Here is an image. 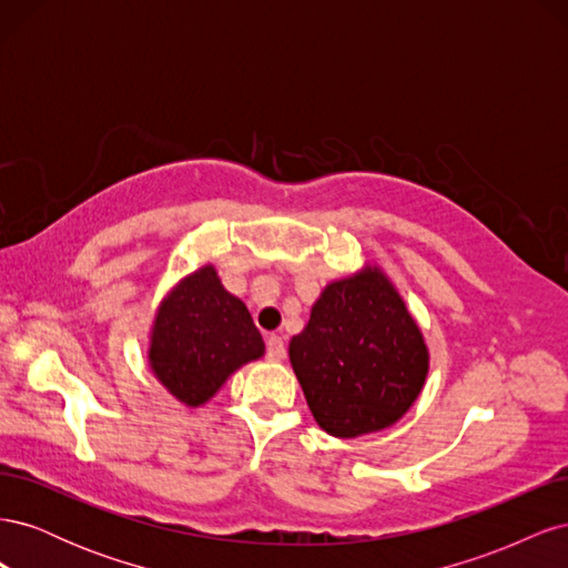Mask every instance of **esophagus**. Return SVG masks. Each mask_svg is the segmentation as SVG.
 <instances>
[{
    "label": "esophagus",
    "instance_id": "obj_1",
    "mask_svg": "<svg viewBox=\"0 0 568 568\" xmlns=\"http://www.w3.org/2000/svg\"><path fill=\"white\" fill-rule=\"evenodd\" d=\"M286 348H284V341L280 336H267V357L274 359V363H280L284 359Z\"/></svg>",
    "mask_w": 568,
    "mask_h": 568
}]
</instances>
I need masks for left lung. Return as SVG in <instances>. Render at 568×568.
Wrapping results in <instances>:
<instances>
[{
	"label": "left lung",
	"mask_w": 568,
	"mask_h": 568,
	"mask_svg": "<svg viewBox=\"0 0 568 568\" xmlns=\"http://www.w3.org/2000/svg\"><path fill=\"white\" fill-rule=\"evenodd\" d=\"M288 357L315 422L336 438L398 422L428 372L419 326L376 267L322 291Z\"/></svg>",
	"instance_id": "left-lung-1"
}]
</instances>
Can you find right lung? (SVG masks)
I'll return each instance as SVG.
<instances>
[{"label": "right lung", "instance_id": "right-lung-1", "mask_svg": "<svg viewBox=\"0 0 568 568\" xmlns=\"http://www.w3.org/2000/svg\"><path fill=\"white\" fill-rule=\"evenodd\" d=\"M265 353L261 332L236 296L205 265L165 298L149 359L159 382L186 405H203L242 365Z\"/></svg>", "mask_w": 568, "mask_h": 568}]
</instances>
